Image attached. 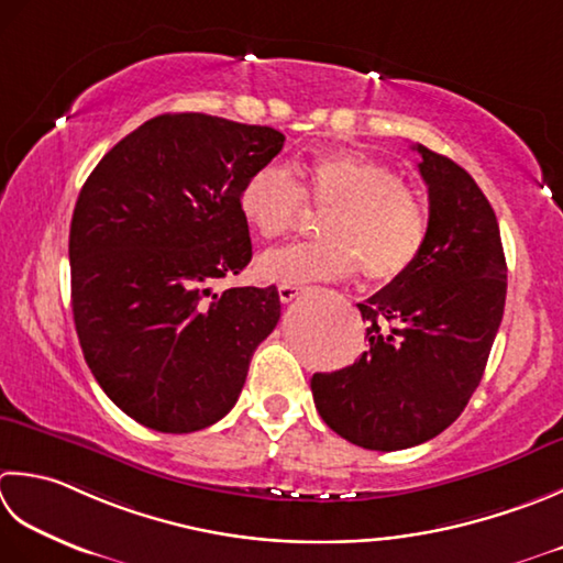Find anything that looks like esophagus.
Listing matches in <instances>:
<instances>
[{"mask_svg":"<svg viewBox=\"0 0 563 563\" xmlns=\"http://www.w3.org/2000/svg\"><path fill=\"white\" fill-rule=\"evenodd\" d=\"M305 290H307V288H302V285H280L278 295H280V300H283L285 305H288V302L297 300V297H300Z\"/></svg>","mask_w":563,"mask_h":563,"instance_id":"34e87169","label":"esophagus"}]
</instances>
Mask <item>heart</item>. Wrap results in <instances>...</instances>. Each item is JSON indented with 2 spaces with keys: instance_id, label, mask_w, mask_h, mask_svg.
Returning a JSON list of instances; mask_svg holds the SVG:
<instances>
[{
  "instance_id": "heart-1",
  "label": "heart",
  "mask_w": 563,
  "mask_h": 563,
  "mask_svg": "<svg viewBox=\"0 0 563 563\" xmlns=\"http://www.w3.org/2000/svg\"><path fill=\"white\" fill-rule=\"evenodd\" d=\"M266 163L239 190V214L261 239L290 231L305 197L332 207L322 219L324 241L263 253L258 275L268 283L310 285L349 278L363 263L368 278L393 280L422 256L429 214L390 165L351 151H329L295 168Z\"/></svg>"
}]
</instances>
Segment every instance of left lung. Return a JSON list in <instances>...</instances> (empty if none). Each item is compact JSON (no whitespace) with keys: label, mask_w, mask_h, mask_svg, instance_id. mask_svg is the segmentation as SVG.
I'll return each instance as SVG.
<instances>
[{"label":"left lung","mask_w":563,"mask_h":563,"mask_svg":"<svg viewBox=\"0 0 563 563\" xmlns=\"http://www.w3.org/2000/svg\"><path fill=\"white\" fill-rule=\"evenodd\" d=\"M429 236L415 266L358 302L368 322L356 363L314 373L317 412L346 442L398 451L464 412L498 334L508 266L486 195L451 158L424 146Z\"/></svg>","instance_id":"8db88e82"}]
</instances>
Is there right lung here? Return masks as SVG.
Wrapping results in <instances>:
<instances>
[{
  "instance_id": "add662e5",
  "label": "right lung",
  "mask_w": 563,
  "mask_h": 563,
  "mask_svg": "<svg viewBox=\"0 0 563 563\" xmlns=\"http://www.w3.org/2000/svg\"><path fill=\"white\" fill-rule=\"evenodd\" d=\"M280 131L161 114L97 163L70 222L77 339L121 412L165 434L222 420L280 319L271 288L212 285L251 261L239 190L278 156Z\"/></svg>"
}]
</instances>
